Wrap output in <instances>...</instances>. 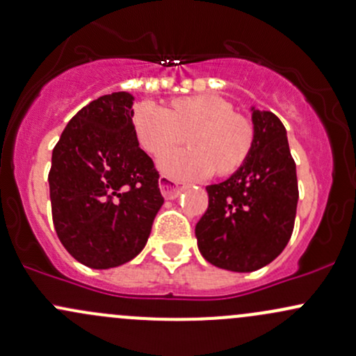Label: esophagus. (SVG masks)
Masks as SVG:
<instances>
[{
  "instance_id": "esophagus-1",
  "label": "esophagus",
  "mask_w": 356,
  "mask_h": 356,
  "mask_svg": "<svg viewBox=\"0 0 356 356\" xmlns=\"http://www.w3.org/2000/svg\"><path fill=\"white\" fill-rule=\"evenodd\" d=\"M159 188H161L163 197L168 198V200H173V198H177L179 192H181V186H179V183L175 181V179L168 178V177L159 178Z\"/></svg>"
}]
</instances>
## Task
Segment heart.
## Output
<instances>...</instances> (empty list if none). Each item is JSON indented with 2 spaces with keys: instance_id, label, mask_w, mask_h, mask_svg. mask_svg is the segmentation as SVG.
<instances>
[{
  "instance_id": "b5f03b06",
  "label": "heart",
  "mask_w": 356,
  "mask_h": 356,
  "mask_svg": "<svg viewBox=\"0 0 356 356\" xmlns=\"http://www.w3.org/2000/svg\"><path fill=\"white\" fill-rule=\"evenodd\" d=\"M140 147L161 156L179 144L185 151L170 152L159 161L161 171L177 179L229 177L250 158L256 140L251 118L234 112V105L217 95L177 98L166 110L143 103L132 117Z\"/></svg>"
}]
</instances>
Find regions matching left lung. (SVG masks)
Returning <instances> with one entry per match:
<instances>
[{"label":"left lung","mask_w":356,"mask_h":356,"mask_svg":"<svg viewBox=\"0 0 356 356\" xmlns=\"http://www.w3.org/2000/svg\"><path fill=\"white\" fill-rule=\"evenodd\" d=\"M256 140L248 161L209 185L195 225L202 256L219 268L254 271L284 251L296 222L299 186L286 131L275 113L253 108Z\"/></svg>","instance_id":"1"}]
</instances>
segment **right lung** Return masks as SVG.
<instances>
[{
	"instance_id": "right-lung-1",
	"label": "right lung",
	"mask_w": 356,
	"mask_h": 356,
	"mask_svg": "<svg viewBox=\"0 0 356 356\" xmlns=\"http://www.w3.org/2000/svg\"><path fill=\"white\" fill-rule=\"evenodd\" d=\"M134 97L103 95L83 106L52 151V220L72 258L120 266L146 246L164 198L154 163L134 131Z\"/></svg>"
}]
</instances>
